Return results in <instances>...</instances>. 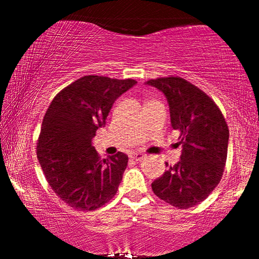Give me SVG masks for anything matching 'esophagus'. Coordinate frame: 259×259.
<instances>
[{"label":"esophagus","mask_w":259,"mask_h":259,"mask_svg":"<svg viewBox=\"0 0 259 259\" xmlns=\"http://www.w3.org/2000/svg\"><path fill=\"white\" fill-rule=\"evenodd\" d=\"M131 159H133V160H137V161H140L143 160V159L145 158V155L143 153H133L130 155Z\"/></svg>","instance_id":"1"}]
</instances>
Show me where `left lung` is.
I'll return each instance as SVG.
<instances>
[{"label": "left lung", "mask_w": 259, "mask_h": 259, "mask_svg": "<svg viewBox=\"0 0 259 259\" xmlns=\"http://www.w3.org/2000/svg\"><path fill=\"white\" fill-rule=\"evenodd\" d=\"M167 98L171 123L180 132V160L152 183L155 196L178 208L206 199L221 182L228 157L229 127L208 95L180 76L147 81Z\"/></svg>", "instance_id": "8db88e82"}]
</instances>
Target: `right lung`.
<instances>
[{"label":"right lung","instance_id":"right-lung-1","mask_svg":"<svg viewBox=\"0 0 259 259\" xmlns=\"http://www.w3.org/2000/svg\"><path fill=\"white\" fill-rule=\"evenodd\" d=\"M137 81L86 75L60 91L46 112L36 154L46 180L60 199L79 211L104 206L116 194L128 157L101 159L92 139L113 104Z\"/></svg>","mask_w":259,"mask_h":259}]
</instances>
